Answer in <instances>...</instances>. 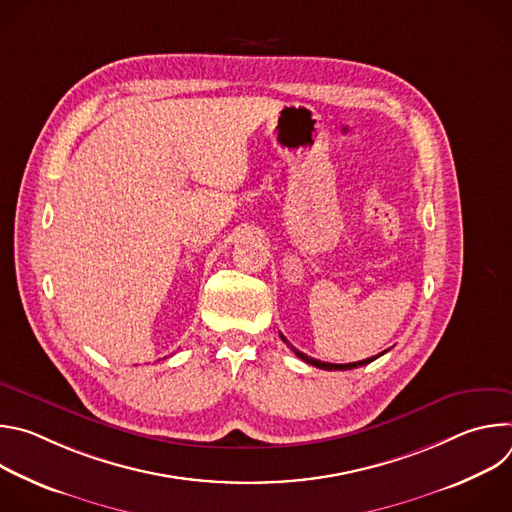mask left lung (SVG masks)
I'll return each mask as SVG.
<instances>
[{"mask_svg":"<svg viewBox=\"0 0 512 512\" xmlns=\"http://www.w3.org/2000/svg\"><path fill=\"white\" fill-rule=\"evenodd\" d=\"M281 336V334H279ZM283 338V342H287L285 340V336H281ZM287 346H291L289 342H287ZM291 350L296 352V356H300L302 360H306L308 364H312V367H318V369H324V371H350V369H358V367H364V364H369V362H373V360H377L379 356H383L385 352H381V354H377V356H371V358H364V360H358V362H348V364H332V362H322V360H316V358H312V356H308V354H304V352H300V350H296L294 346H291Z\"/></svg>","mask_w":512,"mask_h":512,"instance_id":"obj_1","label":"left lung"}]
</instances>
